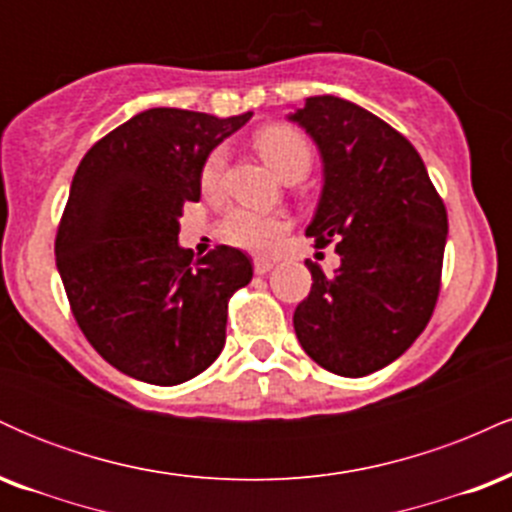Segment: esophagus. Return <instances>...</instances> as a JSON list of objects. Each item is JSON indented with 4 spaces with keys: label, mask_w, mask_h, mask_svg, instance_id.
Here are the masks:
<instances>
[{
    "label": "esophagus",
    "mask_w": 512,
    "mask_h": 512,
    "mask_svg": "<svg viewBox=\"0 0 512 512\" xmlns=\"http://www.w3.org/2000/svg\"><path fill=\"white\" fill-rule=\"evenodd\" d=\"M252 267H255V274H267L269 269L274 267V262L269 260V257H255V260H252Z\"/></svg>",
    "instance_id": "esophagus-1"
}]
</instances>
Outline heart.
<instances>
[{
	"label": "heart",
	"instance_id": "heart-1",
	"mask_svg": "<svg viewBox=\"0 0 512 512\" xmlns=\"http://www.w3.org/2000/svg\"><path fill=\"white\" fill-rule=\"evenodd\" d=\"M257 151L264 161L272 166L284 180L303 178L313 166V144L308 142L303 132L286 125L262 127L255 134ZM223 168H226V151L214 149L204 158L202 170H199V182L202 190L214 195L221 187ZM289 231V219L284 214H267L250 207H233L226 211L221 219L219 233L223 240L245 250H272Z\"/></svg>",
	"mask_w": 512,
	"mask_h": 512
}]
</instances>
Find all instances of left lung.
Here are the masks:
<instances>
[{"mask_svg":"<svg viewBox=\"0 0 512 512\" xmlns=\"http://www.w3.org/2000/svg\"><path fill=\"white\" fill-rule=\"evenodd\" d=\"M320 149L325 185L305 236L337 250L315 262L296 337L317 366L361 378L385 368L426 330L440 293L448 211L407 137L368 110L313 96L291 115Z\"/></svg>","mask_w":512,"mask_h":512,"instance_id":"obj_1","label":"left lung"}]
</instances>
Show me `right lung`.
Here are the masks:
<instances>
[{
    "instance_id": "obj_1",
    "label": "right lung",
    "mask_w": 512,
    "mask_h": 512,
    "mask_svg": "<svg viewBox=\"0 0 512 512\" xmlns=\"http://www.w3.org/2000/svg\"><path fill=\"white\" fill-rule=\"evenodd\" d=\"M252 113L214 117L151 108L98 139L76 168L55 257L76 325L110 366L180 385L226 344L228 301L252 262L231 245L195 260L178 245L204 158Z\"/></svg>"
}]
</instances>
